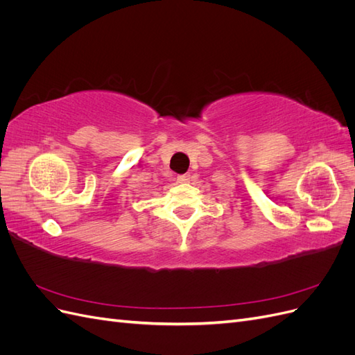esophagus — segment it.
<instances>
[{
    "label": "esophagus",
    "instance_id": "esophagus-1",
    "mask_svg": "<svg viewBox=\"0 0 355 355\" xmlns=\"http://www.w3.org/2000/svg\"><path fill=\"white\" fill-rule=\"evenodd\" d=\"M191 180V176L189 175H179L178 176V182H179V184H187V182H189Z\"/></svg>",
    "mask_w": 355,
    "mask_h": 355
}]
</instances>
